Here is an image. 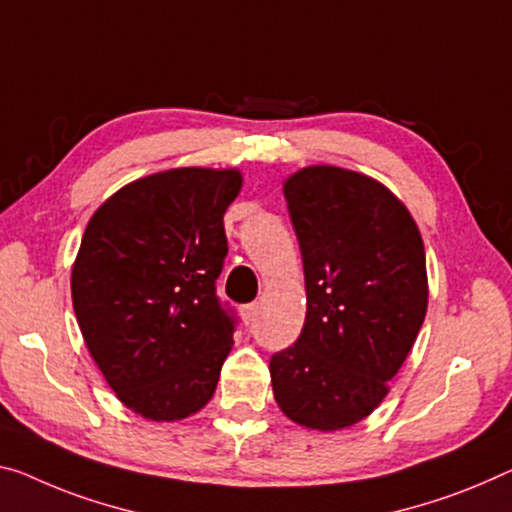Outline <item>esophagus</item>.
<instances>
[{"mask_svg":"<svg viewBox=\"0 0 512 512\" xmlns=\"http://www.w3.org/2000/svg\"><path fill=\"white\" fill-rule=\"evenodd\" d=\"M242 313H245V318L249 320V322H254L256 318H258V304L256 302H251V304H247L245 309H242Z\"/></svg>","mask_w":512,"mask_h":512,"instance_id":"obj_1","label":"esophagus"}]
</instances>
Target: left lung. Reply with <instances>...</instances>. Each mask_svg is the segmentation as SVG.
I'll return each instance as SVG.
<instances>
[{
  "mask_svg": "<svg viewBox=\"0 0 512 512\" xmlns=\"http://www.w3.org/2000/svg\"><path fill=\"white\" fill-rule=\"evenodd\" d=\"M300 242L306 318L270 359L281 412L313 430L371 414L428 309L426 249L407 208L357 171L306 167L283 183Z\"/></svg>",
  "mask_w": 512,
  "mask_h": 512,
  "instance_id": "obj_1",
  "label": "left lung"
}]
</instances>
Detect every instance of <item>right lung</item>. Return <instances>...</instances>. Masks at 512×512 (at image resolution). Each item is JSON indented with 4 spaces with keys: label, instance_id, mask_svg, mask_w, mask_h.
I'll return each mask as SVG.
<instances>
[{
    "label": "right lung",
    "instance_id": "right-lung-1",
    "mask_svg": "<svg viewBox=\"0 0 512 512\" xmlns=\"http://www.w3.org/2000/svg\"><path fill=\"white\" fill-rule=\"evenodd\" d=\"M240 187L238 169L162 171L109 196L86 226L75 316L109 387L144 419H185L217 389L235 316L215 281Z\"/></svg>",
    "mask_w": 512,
    "mask_h": 512
}]
</instances>
